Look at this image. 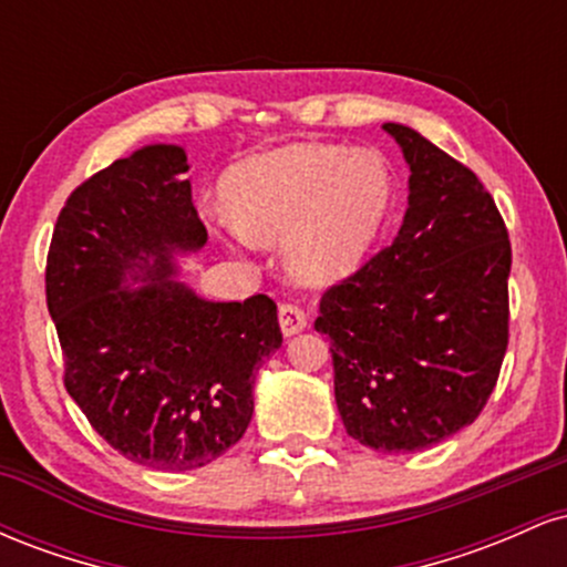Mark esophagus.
Listing matches in <instances>:
<instances>
[{
	"mask_svg": "<svg viewBox=\"0 0 567 567\" xmlns=\"http://www.w3.org/2000/svg\"><path fill=\"white\" fill-rule=\"evenodd\" d=\"M279 328L285 336H296L306 328V311L298 303H279Z\"/></svg>",
	"mask_w": 567,
	"mask_h": 567,
	"instance_id": "1",
	"label": "esophagus"
}]
</instances>
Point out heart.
I'll use <instances>...</instances> for the list:
<instances>
[{
	"label": "heart",
	"instance_id": "1",
	"mask_svg": "<svg viewBox=\"0 0 567 567\" xmlns=\"http://www.w3.org/2000/svg\"><path fill=\"white\" fill-rule=\"evenodd\" d=\"M224 202L234 237H285L292 275L333 285L373 250L394 205V173L379 152L292 143L231 167Z\"/></svg>",
	"mask_w": 567,
	"mask_h": 567
}]
</instances>
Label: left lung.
I'll use <instances>...</instances> for the list:
<instances>
[{
    "instance_id": "8db88e82",
    "label": "left lung",
    "mask_w": 567,
    "mask_h": 567,
    "mask_svg": "<svg viewBox=\"0 0 567 567\" xmlns=\"http://www.w3.org/2000/svg\"><path fill=\"white\" fill-rule=\"evenodd\" d=\"M410 167L408 210L383 247L320 301L349 437L424 451L470 426L509 343L512 245L470 167L405 125H383Z\"/></svg>"
}]
</instances>
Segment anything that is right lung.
I'll return each instance as SVG.
<instances>
[{"label":"right lung","mask_w":567,"mask_h":567,"mask_svg":"<svg viewBox=\"0 0 567 567\" xmlns=\"http://www.w3.org/2000/svg\"><path fill=\"white\" fill-rule=\"evenodd\" d=\"M186 152L154 143L71 192L48 252V309L71 400L114 451L159 472L210 464L252 419V373L282 347L277 303L207 301L178 279L207 243Z\"/></svg>","instance_id":"obj_1"}]
</instances>
